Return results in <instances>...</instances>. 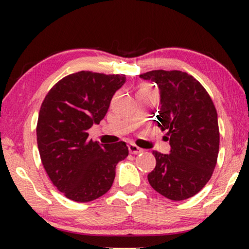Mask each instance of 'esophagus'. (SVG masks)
Returning a JSON list of instances; mask_svg holds the SVG:
<instances>
[{"instance_id":"1","label":"esophagus","mask_w":249,"mask_h":249,"mask_svg":"<svg viewBox=\"0 0 249 249\" xmlns=\"http://www.w3.org/2000/svg\"><path fill=\"white\" fill-rule=\"evenodd\" d=\"M128 150H129V153H130V154H133V155L141 154V153H142V151H144V149L140 148V147H138L137 145H135V144H129V146H128Z\"/></svg>"}]
</instances>
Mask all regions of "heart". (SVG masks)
I'll use <instances>...</instances> for the list:
<instances>
[{
	"instance_id": "1",
	"label": "heart",
	"mask_w": 249,
	"mask_h": 249,
	"mask_svg": "<svg viewBox=\"0 0 249 249\" xmlns=\"http://www.w3.org/2000/svg\"><path fill=\"white\" fill-rule=\"evenodd\" d=\"M142 91H147V92H149V91H151L149 88H147V87H145V88H142Z\"/></svg>"
}]
</instances>
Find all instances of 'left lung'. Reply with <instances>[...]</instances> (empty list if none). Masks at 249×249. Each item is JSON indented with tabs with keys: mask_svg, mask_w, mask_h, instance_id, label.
<instances>
[{
	"mask_svg": "<svg viewBox=\"0 0 249 249\" xmlns=\"http://www.w3.org/2000/svg\"><path fill=\"white\" fill-rule=\"evenodd\" d=\"M140 77L159 87L161 107L155 122L167 130L171 146L167 155L153 150L156 167L147 178L154 190L168 199H189L203 189L216 166V108L204 87L187 72L153 70Z\"/></svg>",
	"mask_w": 249,
	"mask_h": 249,
	"instance_id": "left-lung-1",
	"label": "left lung"
}]
</instances>
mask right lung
Instances as JSON below:
<instances>
[{"label":"right lung","instance_id":"right-lung-1","mask_svg":"<svg viewBox=\"0 0 249 249\" xmlns=\"http://www.w3.org/2000/svg\"><path fill=\"white\" fill-rule=\"evenodd\" d=\"M125 80V74L79 71L59 80L41 103L36 127L41 163L70 200L82 203L105 195L117 162L128 156L124 142L100 145L88 133L104 119Z\"/></svg>","mask_w":249,"mask_h":249}]
</instances>
